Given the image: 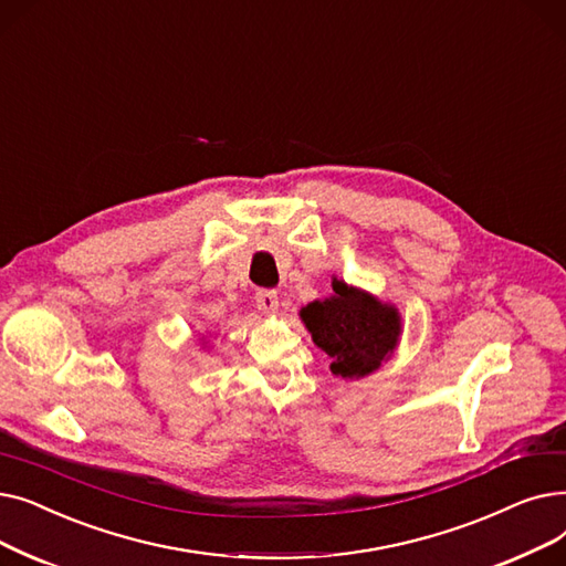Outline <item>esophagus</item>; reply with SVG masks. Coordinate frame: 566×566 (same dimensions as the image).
Here are the masks:
<instances>
[{
  "mask_svg": "<svg viewBox=\"0 0 566 566\" xmlns=\"http://www.w3.org/2000/svg\"><path fill=\"white\" fill-rule=\"evenodd\" d=\"M255 306L262 313H276L279 311V294L274 290H260V292H255Z\"/></svg>",
  "mask_w": 566,
  "mask_h": 566,
  "instance_id": "34e87169",
  "label": "esophagus"
}]
</instances>
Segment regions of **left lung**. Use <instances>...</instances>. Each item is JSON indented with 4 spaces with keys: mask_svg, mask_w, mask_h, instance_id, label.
Segmentation results:
<instances>
[{
    "mask_svg": "<svg viewBox=\"0 0 566 566\" xmlns=\"http://www.w3.org/2000/svg\"><path fill=\"white\" fill-rule=\"evenodd\" d=\"M332 287L329 300L311 302L300 315L313 343L332 357L334 375L366 378L394 355L400 336L398 308L338 279Z\"/></svg>",
    "mask_w": 566,
    "mask_h": 566,
    "instance_id": "8db88e82",
    "label": "left lung"
}]
</instances>
